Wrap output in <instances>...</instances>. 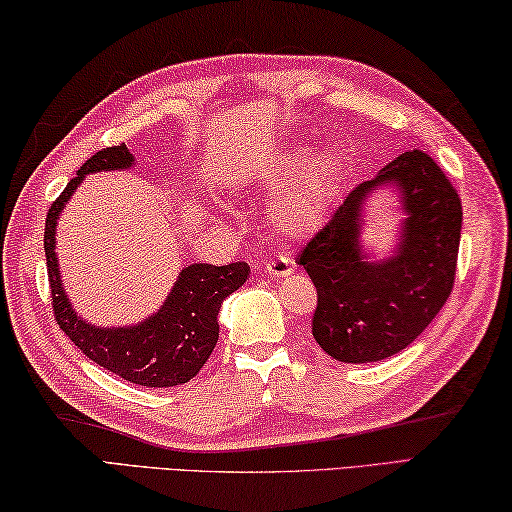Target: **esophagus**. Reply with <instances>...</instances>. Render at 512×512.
I'll return each mask as SVG.
<instances>
[{"mask_svg": "<svg viewBox=\"0 0 512 512\" xmlns=\"http://www.w3.org/2000/svg\"><path fill=\"white\" fill-rule=\"evenodd\" d=\"M265 272L270 276H276V279H281V276H290L294 272V263L285 256L272 258V261L265 263Z\"/></svg>", "mask_w": 512, "mask_h": 512, "instance_id": "34e87169", "label": "esophagus"}]
</instances>
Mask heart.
Listing matches in <instances>:
<instances>
[{"mask_svg":"<svg viewBox=\"0 0 512 512\" xmlns=\"http://www.w3.org/2000/svg\"><path fill=\"white\" fill-rule=\"evenodd\" d=\"M303 169L307 170L306 174ZM301 172L304 174L301 182L283 193L274 204L276 224L294 236L312 233L324 222L337 191L339 161L333 155L310 161V152L294 150L265 170L263 182L272 193H279Z\"/></svg>","mask_w":512,"mask_h":512,"instance_id":"b5f03b06","label":"heart"}]
</instances>
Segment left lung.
<instances>
[{
	"label": "left lung",
	"mask_w": 512,
	"mask_h": 512,
	"mask_svg": "<svg viewBox=\"0 0 512 512\" xmlns=\"http://www.w3.org/2000/svg\"><path fill=\"white\" fill-rule=\"evenodd\" d=\"M382 183L401 188L410 218L397 256L371 264L359 242L361 206ZM461 222L459 193L423 150L405 152L357 184L299 254L317 288V344L346 364L380 362L407 348L452 294Z\"/></svg>",
	"instance_id": "left-lung-1"
}]
</instances>
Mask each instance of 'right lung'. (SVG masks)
I'll list each match as a JSON object with an SVG mask.
<instances>
[{
    "label": "right lung",
    "instance_id": "add662e5",
    "mask_svg": "<svg viewBox=\"0 0 512 512\" xmlns=\"http://www.w3.org/2000/svg\"><path fill=\"white\" fill-rule=\"evenodd\" d=\"M132 161L125 143L98 150L49 206L44 222V254L53 317L62 333L103 369L141 387H175L193 380L209 360L218 342V310L222 301L247 281L249 265L195 263L184 267L161 310L139 326L96 328L80 319L71 310L60 283L56 261L58 213L87 173L130 168Z\"/></svg>",
    "mask_w": 512,
    "mask_h": 512
}]
</instances>
